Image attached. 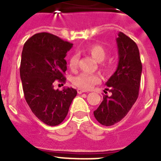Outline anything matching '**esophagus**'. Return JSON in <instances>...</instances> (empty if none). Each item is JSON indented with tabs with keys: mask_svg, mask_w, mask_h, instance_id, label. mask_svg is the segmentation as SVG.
I'll list each match as a JSON object with an SVG mask.
<instances>
[{
	"mask_svg": "<svg viewBox=\"0 0 161 161\" xmlns=\"http://www.w3.org/2000/svg\"><path fill=\"white\" fill-rule=\"evenodd\" d=\"M85 92H86V91L83 90V89H77V93H79V94H81V93H85Z\"/></svg>",
	"mask_w": 161,
	"mask_h": 161,
	"instance_id": "1",
	"label": "esophagus"
}]
</instances>
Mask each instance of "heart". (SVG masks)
Segmentation results:
<instances>
[{
	"instance_id": "b5f03b06",
	"label": "heart",
	"mask_w": 161,
	"mask_h": 161,
	"mask_svg": "<svg viewBox=\"0 0 161 161\" xmlns=\"http://www.w3.org/2000/svg\"><path fill=\"white\" fill-rule=\"evenodd\" d=\"M88 52L91 55V56L98 62H102L106 57V52L105 48L99 44H94L89 47L88 49ZM79 62V54L74 53L71 55L68 60V65L72 70L76 69ZM106 70H109V67L108 65H104ZM101 82L100 76L96 74H90L87 72H82L78 76H75L72 79V83L76 85L79 89L88 90L93 87V85L99 84Z\"/></svg>"
}]
</instances>
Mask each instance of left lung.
<instances>
[{"label": "left lung", "mask_w": 161, "mask_h": 161, "mask_svg": "<svg viewBox=\"0 0 161 161\" xmlns=\"http://www.w3.org/2000/svg\"><path fill=\"white\" fill-rule=\"evenodd\" d=\"M119 49V65L106 85L112 95L93 111L98 123L109 126L119 123L127 114L139 97L142 63L139 48L131 38L119 32L116 39Z\"/></svg>", "instance_id": "8db88e82"}]
</instances>
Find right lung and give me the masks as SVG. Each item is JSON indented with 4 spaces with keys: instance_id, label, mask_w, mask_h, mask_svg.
I'll return each instance as SVG.
<instances>
[{
    "instance_id": "add662e5",
    "label": "right lung",
    "mask_w": 161,
    "mask_h": 161,
    "mask_svg": "<svg viewBox=\"0 0 161 161\" xmlns=\"http://www.w3.org/2000/svg\"><path fill=\"white\" fill-rule=\"evenodd\" d=\"M73 44L47 32L33 35L25 42L20 65L24 96L34 114L48 126H57L66 118L77 92L54 89L65 83V56Z\"/></svg>"
}]
</instances>
